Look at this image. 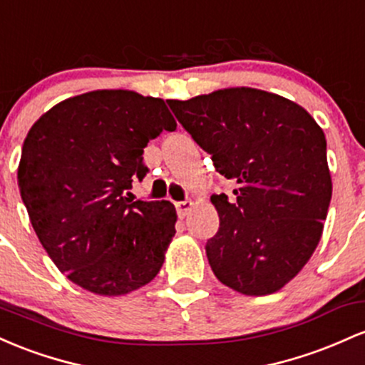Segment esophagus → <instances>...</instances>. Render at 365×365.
I'll return each mask as SVG.
<instances>
[{
    "mask_svg": "<svg viewBox=\"0 0 365 365\" xmlns=\"http://www.w3.org/2000/svg\"><path fill=\"white\" fill-rule=\"evenodd\" d=\"M175 208H178L179 215L186 217L191 212V208H193V202H191V200H184V202L175 203Z\"/></svg>",
    "mask_w": 365,
    "mask_h": 365,
    "instance_id": "esophagus-1",
    "label": "esophagus"
}]
</instances>
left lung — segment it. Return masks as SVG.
I'll list each match as a JSON object with an SVG mask.
<instances>
[{
    "label": "left lung",
    "instance_id": "1",
    "mask_svg": "<svg viewBox=\"0 0 365 365\" xmlns=\"http://www.w3.org/2000/svg\"><path fill=\"white\" fill-rule=\"evenodd\" d=\"M167 103L236 182L232 200L210 198L220 224L205 250L217 279L252 297L277 292L322 236L333 193L324 133L300 105L253 88Z\"/></svg>",
    "mask_w": 365,
    "mask_h": 365
}]
</instances>
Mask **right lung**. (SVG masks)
<instances>
[{
    "instance_id": "add662e5",
    "label": "right lung",
    "mask_w": 365,
    "mask_h": 365,
    "mask_svg": "<svg viewBox=\"0 0 365 365\" xmlns=\"http://www.w3.org/2000/svg\"><path fill=\"white\" fill-rule=\"evenodd\" d=\"M175 125L160 98L101 89L55 105L29 130L20 196L50 259L81 288L117 297L160 271L175 208L134 202L129 190L148 172L143 148Z\"/></svg>"
}]
</instances>
